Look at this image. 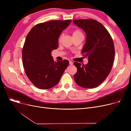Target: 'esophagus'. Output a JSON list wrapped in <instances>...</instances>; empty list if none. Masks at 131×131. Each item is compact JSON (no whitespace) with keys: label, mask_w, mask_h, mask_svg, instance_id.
Wrapping results in <instances>:
<instances>
[{"label":"esophagus","mask_w":131,"mask_h":131,"mask_svg":"<svg viewBox=\"0 0 131 131\" xmlns=\"http://www.w3.org/2000/svg\"><path fill=\"white\" fill-rule=\"evenodd\" d=\"M69 64H70V65H73V63L72 61H69Z\"/></svg>","instance_id":"esophagus-1"}]
</instances>
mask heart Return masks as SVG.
I'll return each mask as SVG.
<instances>
[{
    "mask_svg": "<svg viewBox=\"0 0 131 131\" xmlns=\"http://www.w3.org/2000/svg\"><path fill=\"white\" fill-rule=\"evenodd\" d=\"M80 34H82V32H81L80 30H79V29H76V30H75L73 31V36H77V35H80ZM61 38H62V36H60V37H59V40H60L61 39Z\"/></svg>",
    "mask_w": 131,
    "mask_h": 131,
    "instance_id": "b5f03b06",
    "label": "heart"
}]
</instances>
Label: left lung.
Segmentation results:
<instances>
[{
	"label": "left lung",
	"instance_id": "8db88e82",
	"mask_svg": "<svg viewBox=\"0 0 131 131\" xmlns=\"http://www.w3.org/2000/svg\"><path fill=\"white\" fill-rule=\"evenodd\" d=\"M73 22L85 33L86 41L81 52L88 59L85 65L74 62L78 69L74 80L84 88H96L105 80L112 70L115 56L113 39L105 26L97 20L83 19Z\"/></svg>",
	"mask_w": 131,
	"mask_h": 131
}]
</instances>
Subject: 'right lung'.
Segmentation results:
<instances>
[{
    "mask_svg": "<svg viewBox=\"0 0 131 131\" xmlns=\"http://www.w3.org/2000/svg\"><path fill=\"white\" fill-rule=\"evenodd\" d=\"M72 20H54L33 27L26 37L22 49L23 67L27 78L39 89L56 85L69 64L67 60L55 61L51 51L57 49L61 33Z\"/></svg>",
    "mask_w": 131,
    "mask_h": 131,
    "instance_id": "add662e5",
    "label": "right lung"
}]
</instances>
